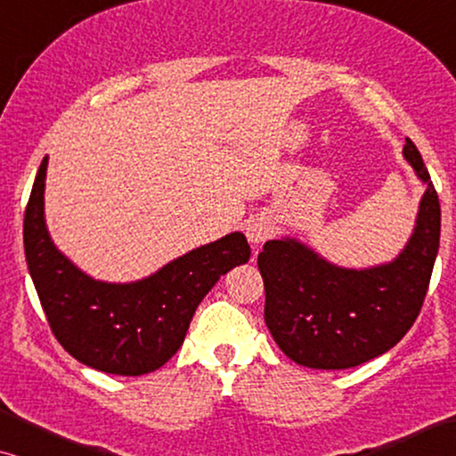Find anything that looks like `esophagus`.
Returning a JSON list of instances; mask_svg holds the SVG:
<instances>
[{"label": "esophagus", "instance_id": "34e87169", "mask_svg": "<svg viewBox=\"0 0 456 456\" xmlns=\"http://www.w3.org/2000/svg\"><path fill=\"white\" fill-rule=\"evenodd\" d=\"M245 234L251 245H261V242H265L270 236L273 234V226H272V220L265 216H253L248 217L247 224H245Z\"/></svg>", "mask_w": 456, "mask_h": 456}]
</instances>
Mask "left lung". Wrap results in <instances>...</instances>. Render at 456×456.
I'll return each mask as SVG.
<instances>
[{"mask_svg": "<svg viewBox=\"0 0 456 456\" xmlns=\"http://www.w3.org/2000/svg\"><path fill=\"white\" fill-rule=\"evenodd\" d=\"M403 155L426 192L411 239L388 264L340 267L290 236L259 253L267 330L295 363L357 367L390 351L419 315L440 247V201L411 139Z\"/></svg>", "mask_w": 456, "mask_h": 456, "instance_id": "left-lung-1", "label": "left lung"}]
</instances>
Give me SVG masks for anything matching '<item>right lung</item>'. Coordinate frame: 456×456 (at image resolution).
<instances>
[{
	"mask_svg": "<svg viewBox=\"0 0 456 456\" xmlns=\"http://www.w3.org/2000/svg\"><path fill=\"white\" fill-rule=\"evenodd\" d=\"M47 158L24 211V255L52 332L80 363L114 376L159 370L184 342L203 297L251 248L242 232L197 247L136 282H103L53 245L45 224Z\"/></svg>",
	"mask_w": 456,
	"mask_h": 456,
	"instance_id": "obj_1",
	"label": "right lung"
}]
</instances>
